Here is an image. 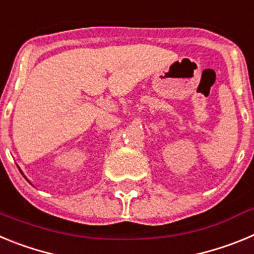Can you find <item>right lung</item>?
<instances>
[{"label": "right lung", "instance_id": "add662e5", "mask_svg": "<svg viewBox=\"0 0 254 254\" xmlns=\"http://www.w3.org/2000/svg\"><path fill=\"white\" fill-rule=\"evenodd\" d=\"M20 172H21V170H20ZM21 174H22V172H21ZM22 176H24V174H22Z\"/></svg>", "mask_w": 254, "mask_h": 254}]
</instances>
